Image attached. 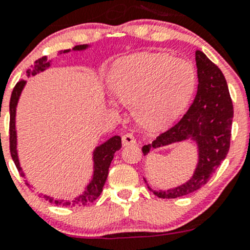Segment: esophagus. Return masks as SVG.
<instances>
[{"mask_svg":"<svg viewBox=\"0 0 250 250\" xmlns=\"http://www.w3.org/2000/svg\"><path fill=\"white\" fill-rule=\"evenodd\" d=\"M122 144L125 146L134 145V144H137V139H135V137L132 133H127V134H125L122 137Z\"/></svg>","mask_w":250,"mask_h":250,"instance_id":"1","label":"esophagus"}]
</instances>
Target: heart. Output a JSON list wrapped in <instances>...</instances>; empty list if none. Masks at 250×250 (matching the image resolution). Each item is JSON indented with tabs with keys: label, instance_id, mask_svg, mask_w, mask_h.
<instances>
[{
	"label": "heart",
	"instance_id": "b5f03b06",
	"mask_svg": "<svg viewBox=\"0 0 250 250\" xmlns=\"http://www.w3.org/2000/svg\"><path fill=\"white\" fill-rule=\"evenodd\" d=\"M116 98L134 104V115L147 127H163L185 109L196 87L192 65L163 53H140L125 58L111 69Z\"/></svg>",
	"mask_w": 250,
	"mask_h": 250
}]
</instances>
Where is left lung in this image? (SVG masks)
<instances>
[{"label": "left lung", "instance_id": "1", "mask_svg": "<svg viewBox=\"0 0 250 250\" xmlns=\"http://www.w3.org/2000/svg\"><path fill=\"white\" fill-rule=\"evenodd\" d=\"M196 65L198 88L191 106L179 122L141 148L147 155L151 148L184 140H193L198 146V165L192 178L178 188L153 191L160 198H178L197 191L208 183L230 150L233 105L225 76L201 50H196Z\"/></svg>", "mask_w": 250, "mask_h": 250}]
</instances>
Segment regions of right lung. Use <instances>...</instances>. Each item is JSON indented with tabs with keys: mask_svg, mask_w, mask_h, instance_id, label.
<instances>
[{
	"mask_svg": "<svg viewBox=\"0 0 250 250\" xmlns=\"http://www.w3.org/2000/svg\"><path fill=\"white\" fill-rule=\"evenodd\" d=\"M88 46L87 44H81V46H76L74 48V50H82L85 49ZM69 52V49L64 50V53ZM50 62L47 60V57L40 58L39 60L34 62L31 65L29 70L26 71L25 76H35L39 72L43 71L47 67H49ZM26 81L20 80L17 83L16 87H14L13 92L11 95V102H9V150H11V156L13 158L14 163H16V167L18 172L20 173V175L25 176L24 172L21 170V167L19 165V160H18V152H17V132H16V109L18 100H19L20 94H21V90L24 88ZM122 147V140L121 137L115 135V137L110 138L109 140L105 141L104 144H102L100 146H98L94 150L93 153V160H94V174H93V179L89 183V185L87 186L84 192L81 196H78L77 198L72 201H65V200H54V198L49 197V196H42V197L46 198L47 201H49L50 203H54L57 206H74V207H81L85 206V204L93 203L102 193L103 188L105 185V181L107 179V174H109V167L111 165V161H112L115 152L117 150ZM27 186H30L26 183Z\"/></svg>",
	"mask_w": 250,
	"mask_h": 250,
	"instance_id": "add662e5",
	"label": "right lung"
}]
</instances>
